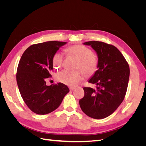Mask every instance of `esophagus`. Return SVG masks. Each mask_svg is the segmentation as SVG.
<instances>
[{"label":"esophagus","mask_w":146,"mask_h":146,"mask_svg":"<svg viewBox=\"0 0 146 146\" xmlns=\"http://www.w3.org/2000/svg\"><path fill=\"white\" fill-rule=\"evenodd\" d=\"M75 89H76V88H75L74 87H69V90H70V91H73V90H74Z\"/></svg>","instance_id":"34e87169"}]
</instances>
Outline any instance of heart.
<instances>
[{
    "label": "heart",
    "mask_w": 146,
    "mask_h": 146,
    "mask_svg": "<svg viewBox=\"0 0 146 146\" xmlns=\"http://www.w3.org/2000/svg\"><path fill=\"white\" fill-rule=\"evenodd\" d=\"M66 52L78 60L77 69H80L86 75H91L96 71L98 64V58L90 48L83 45H76L68 47ZM63 60L62 53L56 52L52 57L54 67L56 69H60L63 65ZM56 77L59 82L65 85L75 86L82 80L83 75L78 70L70 71L63 70L58 73Z\"/></svg>",
    "instance_id": "1"
}]
</instances>
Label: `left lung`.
Listing matches in <instances>:
<instances>
[{
    "label": "left lung",
    "instance_id": "obj_1",
    "mask_svg": "<svg viewBox=\"0 0 146 146\" xmlns=\"http://www.w3.org/2000/svg\"><path fill=\"white\" fill-rule=\"evenodd\" d=\"M98 57V70L88 82L96 89L83 88L85 96L79 100L83 112L90 117H108L118 108L124 99L130 76L129 64L122 54L113 45L100 41H88Z\"/></svg>",
    "mask_w": 146,
    "mask_h": 146
}]
</instances>
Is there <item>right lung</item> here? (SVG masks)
Returning a JSON list of instances; mask_svg holds the SVG:
<instances>
[{"label": "right lung", "mask_w": 146, "mask_h": 146, "mask_svg": "<svg viewBox=\"0 0 146 146\" xmlns=\"http://www.w3.org/2000/svg\"><path fill=\"white\" fill-rule=\"evenodd\" d=\"M67 42L47 41L30 46L22 55L17 69L16 81L22 98L27 107L38 114L54 111L69 90L62 83L46 85L51 77L52 57Z\"/></svg>", "instance_id": "add662e5"}]
</instances>
